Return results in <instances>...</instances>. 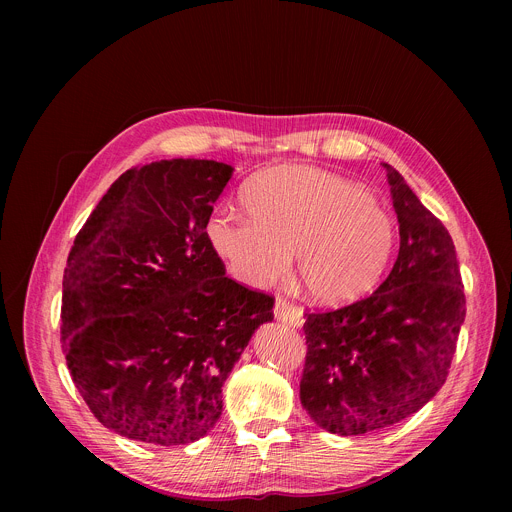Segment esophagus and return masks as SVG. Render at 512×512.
Listing matches in <instances>:
<instances>
[{"label": "esophagus", "instance_id": "obj_1", "mask_svg": "<svg viewBox=\"0 0 512 512\" xmlns=\"http://www.w3.org/2000/svg\"><path fill=\"white\" fill-rule=\"evenodd\" d=\"M273 314H275V318H277L279 322L289 324V326H294V328H300V326L304 324V314H302V310H300L296 304H291L289 300H285V298H277L275 308H273Z\"/></svg>", "mask_w": 512, "mask_h": 512}]
</instances>
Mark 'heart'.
I'll return each mask as SVG.
<instances>
[{"label":"heart","instance_id":"b5f03b06","mask_svg":"<svg viewBox=\"0 0 512 512\" xmlns=\"http://www.w3.org/2000/svg\"><path fill=\"white\" fill-rule=\"evenodd\" d=\"M249 216L218 210L206 233L231 273L251 285L277 281L298 255L306 294L324 306L354 302L379 283L395 249V221L364 188L332 172L283 164L243 192Z\"/></svg>","mask_w":512,"mask_h":512}]
</instances>
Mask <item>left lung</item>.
<instances>
[{"mask_svg": "<svg viewBox=\"0 0 512 512\" xmlns=\"http://www.w3.org/2000/svg\"><path fill=\"white\" fill-rule=\"evenodd\" d=\"M399 255L369 298L306 314L300 399L322 429L379 431L417 413L446 383L466 318L456 247L389 164Z\"/></svg>", "mask_w": 512, "mask_h": 512, "instance_id": "obj_1", "label": "left lung"}]
</instances>
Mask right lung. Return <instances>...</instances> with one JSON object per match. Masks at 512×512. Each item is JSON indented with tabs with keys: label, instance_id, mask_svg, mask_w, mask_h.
Segmentation results:
<instances>
[{
	"label": "right lung",
	"instance_id": "right-lung-1",
	"mask_svg": "<svg viewBox=\"0 0 512 512\" xmlns=\"http://www.w3.org/2000/svg\"><path fill=\"white\" fill-rule=\"evenodd\" d=\"M233 168L162 160L121 174L87 218L62 279L72 383L115 433L152 446L204 437L223 385L275 300L229 275L206 225Z\"/></svg>",
	"mask_w": 512,
	"mask_h": 512
}]
</instances>
